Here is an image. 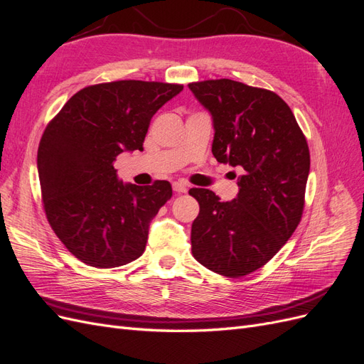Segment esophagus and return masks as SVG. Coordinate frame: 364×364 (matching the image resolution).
<instances>
[{"instance_id": "1", "label": "esophagus", "mask_w": 364, "mask_h": 364, "mask_svg": "<svg viewBox=\"0 0 364 364\" xmlns=\"http://www.w3.org/2000/svg\"><path fill=\"white\" fill-rule=\"evenodd\" d=\"M173 190H174L176 193H186V190H188V186H186L185 182L178 181V182L173 183Z\"/></svg>"}]
</instances>
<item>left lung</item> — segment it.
Masks as SVG:
<instances>
[{
  "label": "left lung",
  "instance_id": "1",
  "mask_svg": "<svg viewBox=\"0 0 364 364\" xmlns=\"http://www.w3.org/2000/svg\"><path fill=\"white\" fill-rule=\"evenodd\" d=\"M188 87L211 114L214 158L241 173L234 200L190 190L200 205L191 252L206 269L240 278L277 255L299 225L310 150L291 109L274 92L229 79Z\"/></svg>",
  "mask_w": 364,
  "mask_h": 364
}]
</instances>
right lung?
<instances>
[{
    "mask_svg": "<svg viewBox=\"0 0 364 364\" xmlns=\"http://www.w3.org/2000/svg\"><path fill=\"white\" fill-rule=\"evenodd\" d=\"M182 85L119 80L83 87L47 126L38 150L43 209L75 258L112 269L144 253L150 222L173 191L118 179L114 161L142 150L150 119Z\"/></svg>",
    "mask_w": 364,
    "mask_h": 364,
    "instance_id": "1",
    "label": "right lung"
}]
</instances>
